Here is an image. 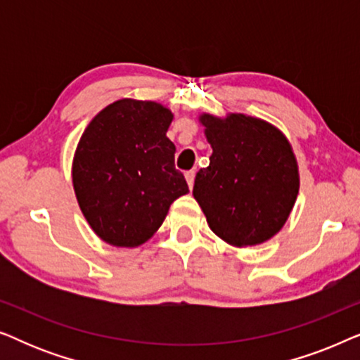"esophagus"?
<instances>
[{"label":"esophagus","mask_w":360,"mask_h":360,"mask_svg":"<svg viewBox=\"0 0 360 360\" xmlns=\"http://www.w3.org/2000/svg\"><path fill=\"white\" fill-rule=\"evenodd\" d=\"M185 179H186V184H188V186H190V190L193 188V184H195V170L186 172Z\"/></svg>","instance_id":"34e87169"}]
</instances>
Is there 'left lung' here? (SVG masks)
<instances>
[{
	"instance_id": "8db88e82",
	"label": "left lung",
	"mask_w": 360,
	"mask_h": 360,
	"mask_svg": "<svg viewBox=\"0 0 360 360\" xmlns=\"http://www.w3.org/2000/svg\"><path fill=\"white\" fill-rule=\"evenodd\" d=\"M213 154L200 169L193 196L211 231L248 248L274 238L300 190L297 157L282 131L259 117L231 112L200 116Z\"/></svg>"
}]
</instances>
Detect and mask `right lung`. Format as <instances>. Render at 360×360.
<instances>
[{
  "mask_svg": "<svg viewBox=\"0 0 360 360\" xmlns=\"http://www.w3.org/2000/svg\"><path fill=\"white\" fill-rule=\"evenodd\" d=\"M174 115L155 101L122 98L90 121L78 142L72 180L78 206L98 238L137 248L164 223L170 205L188 193L175 169L167 131Z\"/></svg>",
  "mask_w": 360,
  "mask_h": 360,
  "instance_id": "1",
  "label": "right lung"
}]
</instances>
